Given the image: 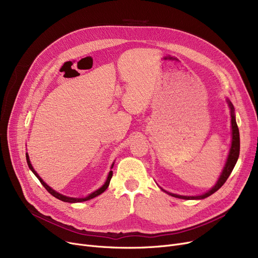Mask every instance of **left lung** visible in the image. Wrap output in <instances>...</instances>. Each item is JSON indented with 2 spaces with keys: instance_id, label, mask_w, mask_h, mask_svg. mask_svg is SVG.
Returning a JSON list of instances; mask_svg holds the SVG:
<instances>
[{
  "instance_id": "1",
  "label": "left lung",
  "mask_w": 258,
  "mask_h": 258,
  "mask_svg": "<svg viewBox=\"0 0 258 258\" xmlns=\"http://www.w3.org/2000/svg\"><path fill=\"white\" fill-rule=\"evenodd\" d=\"M227 102H228V105L230 107V113H231V130H232V140H231V146H230V151H229V154H228V157H227V161H226V164L223 168V171L220 175L219 180L216 181L215 185L210 189V190H208L207 192L203 194L201 196H195V197H188V196H180V195H175V194H171V192H168V191H165L164 189H161L163 190L164 192H166L167 195L171 196V197H174V198H178V199H183V200H203L205 198H208L209 196H211L212 194H214L215 191H218L219 189L225 184V182L227 181V179L229 178L230 173L232 172L236 162H237V159H238V156H239V131H238V127H237V124H236V120H235V114H234V106L233 104L231 103V101H230L229 99H227Z\"/></svg>"
}]
</instances>
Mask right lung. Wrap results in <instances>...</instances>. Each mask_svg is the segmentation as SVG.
<instances>
[{"label":"right lung","instance_id":"right-lung-1","mask_svg":"<svg viewBox=\"0 0 258 258\" xmlns=\"http://www.w3.org/2000/svg\"><path fill=\"white\" fill-rule=\"evenodd\" d=\"M26 160H27V164H28L29 168H30V169H31V171L35 174V177L39 180V182L42 183V185L47 189V191H48L49 194H51L54 198H56V199H58V200H60V201H62V202H67V203H80V202L89 201V200H91V199H93V198H96L97 196L101 195L102 192H104V191L106 190V188L108 187V185H110V181H111V179H112V175H113V171H112V170H110V172H108V174H107V178H106V180H105L104 184H103L99 189H97L96 191H94V192L90 194L89 196H87V197H85V198H71V197H67V196H63V195H61V194H59V192L55 191V190H54V189H52L49 185H47V184L43 181V179L40 178L39 175L37 174V172L34 170V168H33L32 164H31V162H30V159H29V155H28V154H26ZM113 166H114V163L112 164L111 169L113 168Z\"/></svg>","mask_w":258,"mask_h":258}]
</instances>
